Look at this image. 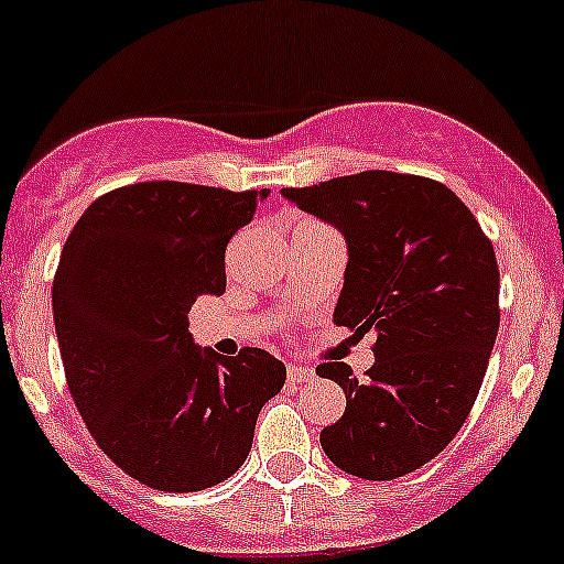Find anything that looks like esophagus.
Instances as JSON below:
<instances>
[{
    "instance_id": "esophagus-1",
    "label": "esophagus",
    "mask_w": 564,
    "mask_h": 564,
    "mask_svg": "<svg viewBox=\"0 0 564 564\" xmlns=\"http://www.w3.org/2000/svg\"><path fill=\"white\" fill-rule=\"evenodd\" d=\"M289 380L296 382V386H302V382L315 380V372L311 367H289Z\"/></svg>"
}]
</instances>
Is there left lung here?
Returning a JSON list of instances; mask_svg holds the SVG:
<instances>
[{"instance_id": "1", "label": "left lung", "mask_w": 564, "mask_h": 564, "mask_svg": "<svg viewBox=\"0 0 564 564\" xmlns=\"http://www.w3.org/2000/svg\"><path fill=\"white\" fill-rule=\"evenodd\" d=\"M281 195L343 232L334 324L377 337L364 382L343 361L315 369L348 399L321 447L358 479L417 471L453 442L485 380L500 321L490 240L453 189L423 176L367 171Z\"/></svg>"}]
</instances>
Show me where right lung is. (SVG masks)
Instances as JSON below:
<instances>
[{
    "instance_id": "obj_1",
    "label": "right lung",
    "mask_w": 564,
    "mask_h": 564,
    "mask_svg": "<svg viewBox=\"0 0 564 564\" xmlns=\"http://www.w3.org/2000/svg\"><path fill=\"white\" fill-rule=\"evenodd\" d=\"M268 195L131 184L93 200L61 251L53 321L72 399L98 447L154 490L230 479L286 382L268 350L225 358L187 324L195 296L225 294L227 243Z\"/></svg>"
}]
</instances>
